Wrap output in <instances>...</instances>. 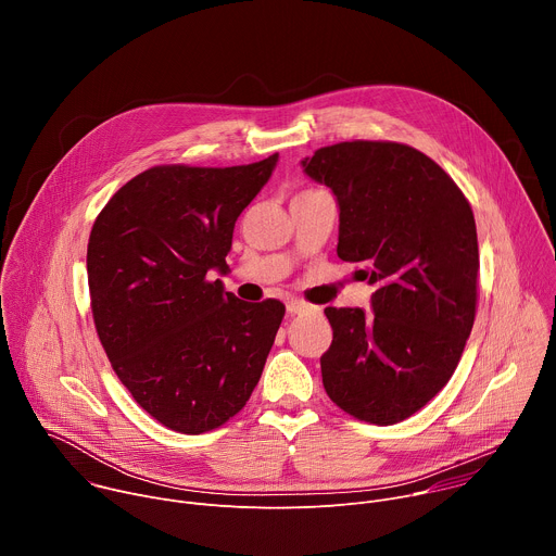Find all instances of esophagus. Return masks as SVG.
I'll use <instances>...</instances> for the list:
<instances>
[{
    "instance_id": "esophagus-1",
    "label": "esophagus",
    "mask_w": 556,
    "mask_h": 556,
    "mask_svg": "<svg viewBox=\"0 0 556 556\" xmlns=\"http://www.w3.org/2000/svg\"><path fill=\"white\" fill-rule=\"evenodd\" d=\"M286 309H288V314H303V312H309L312 305H307L305 301H299V299H290L286 303Z\"/></svg>"
}]
</instances>
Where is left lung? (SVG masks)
I'll return each instance as SVG.
<instances>
[{
    "mask_svg": "<svg viewBox=\"0 0 556 556\" xmlns=\"http://www.w3.org/2000/svg\"><path fill=\"white\" fill-rule=\"evenodd\" d=\"M301 167L337 198V255L374 286L371 312L326 307L334 337L324 387L350 416L395 425L448 382L472 330L480 251L470 204L429 155L401 142H339Z\"/></svg>",
    "mask_w": 556,
    "mask_h": 556,
    "instance_id": "obj_1",
    "label": "left lung"
}]
</instances>
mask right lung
I'll list each match as a JSON object with an SVG mask.
<instances>
[{
    "label": "right lung",
    "mask_w": 556,
    "mask_h": 556,
    "mask_svg": "<svg viewBox=\"0 0 556 556\" xmlns=\"http://www.w3.org/2000/svg\"><path fill=\"white\" fill-rule=\"evenodd\" d=\"M279 153L242 167H153L121 187L88 244L92 314L134 401L180 433L217 429L264 371L283 303L224 290L240 213L270 180Z\"/></svg>",
    "instance_id": "add662e5"
}]
</instances>
